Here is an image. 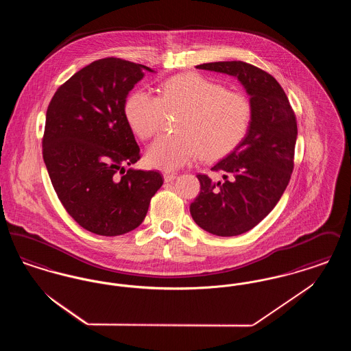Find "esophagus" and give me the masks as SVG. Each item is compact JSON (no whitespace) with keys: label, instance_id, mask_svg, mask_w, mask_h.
Listing matches in <instances>:
<instances>
[{"label":"esophagus","instance_id":"1","mask_svg":"<svg viewBox=\"0 0 351 351\" xmlns=\"http://www.w3.org/2000/svg\"><path fill=\"white\" fill-rule=\"evenodd\" d=\"M163 178H165V182H166V183H171V182H173V180L176 179V173H168V172H166V173L163 175Z\"/></svg>","mask_w":351,"mask_h":351}]
</instances>
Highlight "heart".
Listing matches in <instances>:
<instances>
[{
    "label": "heart",
    "instance_id": "heart-1",
    "mask_svg": "<svg viewBox=\"0 0 351 351\" xmlns=\"http://www.w3.org/2000/svg\"><path fill=\"white\" fill-rule=\"evenodd\" d=\"M178 118L176 132L159 136L147 150V163L176 171L201 156L216 160L233 151L250 128L251 104L235 90L199 73H182L163 84L160 97L136 90L126 101L125 116L142 139L159 132L166 113Z\"/></svg>",
    "mask_w": 351,
    "mask_h": 351
}]
</instances>
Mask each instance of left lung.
<instances>
[{
    "label": "left lung",
    "mask_w": 351,
    "mask_h": 351,
    "mask_svg": "<svg viewBox=\"0 0 351 351\" xmlns=\"http://www.w3.org/2000/svg\"><path fill=\"white\" fill-rule=\"evenodd\" d=\"M200 69L235 76L250 95L251 122L243 141L212 171L223 180L197 175L200 193L191 216L205 232L233 237L256 226L275 208L289 183L298 122L289 100L274 76L245 62H215Z\"/></svg>",
    "instance_id": "1"
}]
</instances>
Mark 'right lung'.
<instances>
[{
    "label": "right lung",
    "mask_w": 351,
    "mask_h": 351,
    "mask_svg": "<svg viewBox=\"0 0 351 351\" xmlns=\"http://www.w3.org/2000/svg\"><path fill=\"white\" fill-rule=\"evenodd\" d=\"M143 71L154 72L119 58L96 60L62 84L47 108L42 151L51 183L90 233L116 237L138 228L163 184L158 171L125 169L141 159L125 104Z\"/></svg>",
    "instance_id": "1"
}]
</instances>
